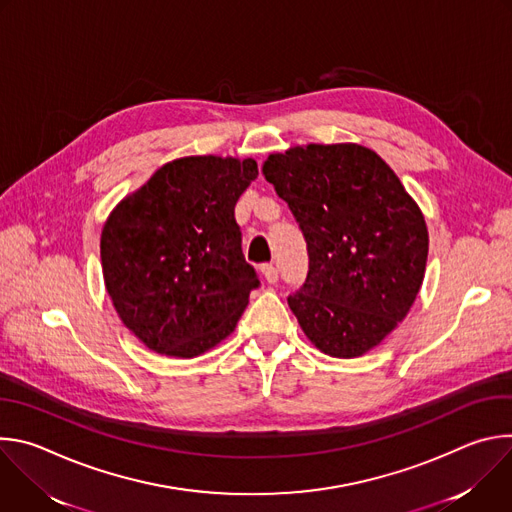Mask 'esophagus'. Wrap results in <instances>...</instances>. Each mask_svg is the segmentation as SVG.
I'll return each mask as SVG.
<instances>
[{"mask_svg":"<svg viewBox=\"0 0 512 512\" xmlns=\"http://www.w3.org/2000/svg\"><path fill=\"white\" fill-rule=\"evenodd\" d=\"M261 275H263V279H265L267 283H275V281L279 279L277 267H275V265H271V263H267V265H263V267H261Z\"/></svg>","mask_w":512,"mask_h":512,"instance_id":"34e87169","label":"esophagus"}]
</instances>
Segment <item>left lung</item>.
<instances>
[{
  "instance_id": "left-lung-1",
  "label": "left lung",
  "mask_w": 512,
  "mask_h": 512,
  "mask_svg": "<svg viewBox=\"0 0 512 512\" xmlns=\"http://www.w3.org/2000/svg\"><path fill=\"white\" fill-rule=\"evenodd\" d=\"M308 243L306 283L287 298L308 340L334 358L379 346L425 275L421 208L389 164L358 143L294 145L263 164Z\"/></svg>"
}]
</instances>
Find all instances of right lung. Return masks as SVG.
<instances>
[{
  "instance_id": "1",
  "label": "right lung",
  "mask_w": 512,
  "mask_h": 512,
  "mask_svg": "<svg viewBox=\"0 0 512 512\" xmlns=\"http://www.w3.org/2000/svg\"><path fill=\"white\" fill-rule=\"evenodd\" d=\"M257 174L253 158H178L107 216V294L150 350L194 358L235 330L259 285L241 251L235 204Z\"/></svg>"
}]
</instances>
